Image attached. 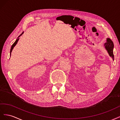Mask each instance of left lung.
<instances>
[{"label": "left lung", "instance_id": "8db88e82", "mask_svg": "<svg viewBox=\"0 0 120 120\" xmlns=\"http://www.w3.org/2000/svg\"><path fill=\"white\" fill-rule=\"evenodd\" d=\"M104 46H105V49L107 50L109 55L112 58V59L114 60V56L113 54V49H114V43L112 41L109 39L107 38L106 43H105Z\"/></svg>", "mask_w": 120, "mask_h": 120}]
</instances>
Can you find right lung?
I'll return each mask as SVG.
<instances>
[{
    "mask_svg": "<svg viewBox=\"0 0 120 120\" xmlns=\"http://www.w3.org/2000/svg\"><path fill=\"white\" fill-rule=\"evenodd\" d=\"M23 33V32H22L21 34H20V35L19 36V37L18 38H17V39L16 40V41H15V42L13 43V44H12V46H11V51H10V55H11V52H12V50H13V48H14V47L16 45V44H17V43H18V41H19V38L21 36V35H22V34Z\"/></svg>",
    "mask_w": 120,
    "mask_h": 120,
    "instance_id": "add662e5",
    "label": "right lung"
}]
</instances>
